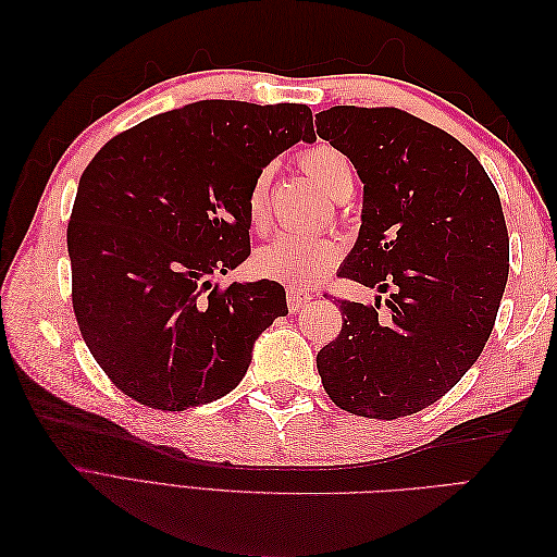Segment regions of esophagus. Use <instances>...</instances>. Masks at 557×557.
Returning a JSON list of instances; mask_svg holds the SVG:
<instances>
[{"label": "esophagus", "instance_id": "1", "mask_svg": "<svg viewBox=\"0 0 557 557\" xmlns=\"http://www.w3.org/2000/svg\"><path fill=\"white\" fill-rule=\"evenodd\" d=\"M313 299V295L311 293H307V290H301V288H288V293H285V301H288V309L295 313V311H299L301 307L307 305V301H311Z\"/></svg>", "mask_w": 557, "mask_h": 557}]
</instances>
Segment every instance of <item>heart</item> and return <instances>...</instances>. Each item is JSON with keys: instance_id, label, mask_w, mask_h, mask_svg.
<instances>
[{"instance_id": "heart-1", "label": "heart", "mask_w": 557, "mask_h": 557, "mask_svg": "<svg viewBox=\"0 0 557 557\" xmlns=\"http://www.w3.org/2000/svg\"><path fill=\"white\" fill-rule=\"evenodd\" d=\"M299 164L313 183L330 197H342L352 188V166L339 148L318 144L299 156ZM269 172L262 170L250 181L246 193V213L252 227H260L267 218ZM342 248L330 237H301V234H276L252 256L256 274L293 285H313L339 260Z\"/></svg>"}]
</instances>
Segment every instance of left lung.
<instances>
[{
  "instance_id": "left-lung-1",
  "label": "left lung",
  "mask_w": 557,
  "mask_h": 557,
  "mask_svg": "<svg viewBox=\"0 0 557 557\" xmlns=\"http://www.w3.org/2000/svg\"><path fill=\"white\" fill-rule=\"evenodd\" d=\"M315 132L364 183L339 276L391 295L374 307L336 299L344 323L320 348L318 374L348 413H418L467 374L493 332L509 278L499 195L467 146L401 109L332 107Z\"/></svg>"
}]
</instances>
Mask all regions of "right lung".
I'll use <instances>...</instances> for the list:
<instances>
[{"label": "right lung", "instance_id": "1", "mask_svg": "<svg viewBox=\"0 0 557 557\" xmlns=\"http://www.w3.org/2000/svg\"><path fill=\"white\" fill-rule=\"evenodd\" d=\"M297 141H315L307 104L205 99L115 134L90 160L66 227L72 305L117 391L183 411L239 385L258 334L288 313L285 290L215 276L250 256V181Z\"/></svg>", "mask_w": 557, "mask_h": 557}]
</instances>
